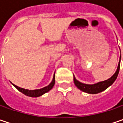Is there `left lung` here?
Instances as JSON below:
<instances>
[{
  "label": "left lung",
  "instance_id": "left-lung-1",
  "mask_svg": "<svg viewBox=\"0 0 123 123\" xmlns=\"http://www.w3.org/2000/svg\"><path fill=\"white\" fill-rule=\"evenodd\" d=\"M120 63L119 62L118 64V67L117 68L116 72L115 73V74L111 77V78L108 79L107 80L103 81V82H100L96 84H93V85H87V84H84L82 83H80L79 81H78L73 76V81L76 87L80 89V90L87 92V93H90V94H97L99 93L103 90H105V89H107L110 86H111L115 80H116L118 73H119V70H120Z\"/></svg>",
  "mask_w": 123,
  "mask_h": 123
}]
</instances>
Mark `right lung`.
Listing matches in <instances>:
<instances>
[{"label":"right lung","mask_w":123,"mask_h":123,"mask_svg":"<svg viewBox=\"0 0 123 123\" xmlns=\"http://www.w3.org/2000/svg\"><path fill=\"white\" fill-rule=\"evenodd\" d=\"M55 82V75H54L53 81L50 83V84L48 85V86H46V87H43V88H41V89L29 90H27V89H23V88L19 87H18V86L14 85V84H13V86H15L20 92H21L22 93H23L25 95H28V96H30V97H38V96H40V95L45 94V92H48L50 90H51L53 88V87L54 86Z\"/></svg>","instance_id":"obj_1"}]
</instances>
